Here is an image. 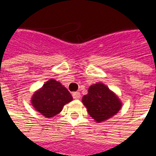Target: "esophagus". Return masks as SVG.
<instances>
[{
    "label": "esophagus",
    "mask_w": 156,
    "mask_h": 156,
    "mask_svg": "<svg viewBox=\"0 0 156 156\" xmlns=\"http://www.w3.org/2000/svg\"><path fill=\"white\" fill-rule=\"evenodd\" d=\"M72 96H73V98H74V99H79V98H80V93L79 92V91L73 92Z\"/></svg>",
    "instance_id": "1"
}]
</instances>
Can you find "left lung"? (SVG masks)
<instances>
[{"label":"left lung","instance_id":"obj_1","mask_svg":"<svg viewBox=\"0 0 156 156\" xmlns=\"http://www.w3.org/2000/svg\"><path fill=\"white\" fill-rule=\"evenodd\" d=\"M89 115L98 122H103L117 114L122 102L106 85L98 82L91 85L88 93L82 98Z\"/></svg>","mask_w":156,"mask_h":156}]
</instances>
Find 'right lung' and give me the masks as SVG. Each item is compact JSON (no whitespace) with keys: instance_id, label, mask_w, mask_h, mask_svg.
<instances>
[{"instance_id":"add662e5","label":"right lung","mask_w":156,"mask_h":156,"mask_svg":"<svg viewBox=\"0 0 156 156\" xmlns=\"http://www.w3.org/2000/svg\"><path fill=\"white\" fill-rule=\"evenodd\" d=\"M73 100L71 94L60 82L54 79L48 80L39 90L35 91L31 102L35 110L46 118H53L63 107Z\"/></svg>"}]
</instances>
